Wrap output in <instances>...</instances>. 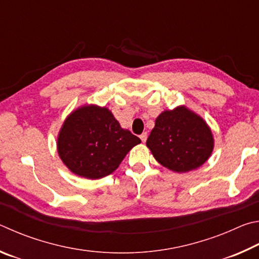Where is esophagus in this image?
Segmentation results:
<instances>
[{"label":"esophagus","mask_w":259,"mask_h":259,"mask_svg":"<svg viewBox=\"0 0 259 259\" xmlns=\"http://www.w3.org/2000/svg\"><path fill=\"white\" fill-rule=\"evenodd\" d=\"M147 138H148L147 132H144V133H142L141 135H140V139H141L142 142H146L147 141Z\"/></svg>","instance_id":"obj_1"}]
</instances>
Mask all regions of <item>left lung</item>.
<instances>
[{"instance_id":"left-lung-1","label":"left lung","mask_w":259,"mask_h":259,"mask_svg":"<svg viewBox=\"0 0 259 259\" xmlns=\"http://www.w3.org/2000/svg\"><path fill=\"white\" fill-rule=\"evenodd\" d=\"M147 147L160 165L176 173H187L208 160L214 138L200 116L180 106L157 117Z\"/></svg>"}]
</instances>
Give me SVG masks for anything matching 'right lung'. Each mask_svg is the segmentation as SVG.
Segmentation results:
<instances>
[{
    "instance_id": "add662e5",
    "label": "right lung",
    "mask_w": 259,
    "mask_h": 259,
    "mask_svg": "<svg viewBox=\"0 0 259 259\" xmlns=\"http://www.w3.org/2000/svg\"><path fill=\"white\" fill-rule=\"evenodd\" d=\"M141 140L119 122L106 107L77 108L63 121L58 135V153L72 173L98 180L118 168Z\"/></svg>"
}]
</instances>
